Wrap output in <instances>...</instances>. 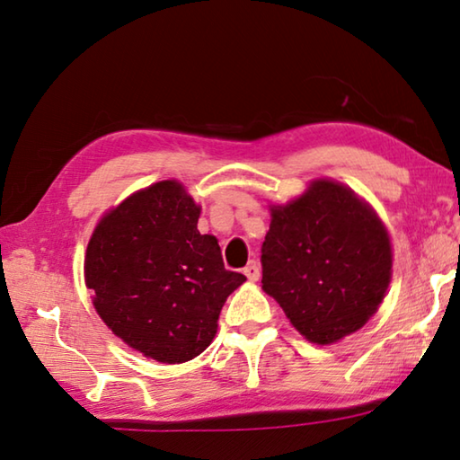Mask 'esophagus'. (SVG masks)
Returning a JSON list of instances; mask_svg holds the SVG:
<instances>
[{
    "mask_svg": "<svg viewBox=\"0 0 460 460\" xmlns=\"http://www.w3.org/2000/svg\"><path fill=\"white\" fill-rule=\"evenodd\" d=\"M243 273L247 275V279L249 281H257L259 279V265H257V261H249L247 265H245V270H243Z\"/></svg>",
    "mask_w": 460,
    "mask_h": 460,
    "instance_id": "1",
    "label": "esophagus"
}]
</instances>
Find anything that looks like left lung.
I'll return each mask as SVG.
<instances>
[{"label":"left lung","instance_id":"obj_1","mask_svg":"<svg viewBox=\"0 0 460 460\" xmlns=\"http://www.w3.org/2000/svg\"><path fill=\"white\" fill-rule=\"evenodd\" d=\"M263 291L314 344L349 336L378 310L392 278V245L378 215L352 189L314 181L271 207L261 247Z\"/></svg>","mask_w":460,"mask_h":460}]
</instances>
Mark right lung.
Segmentation results:
<instances>
[{"instance_id": "1", "label": "right lung", "mask_w": 460, "mask_h": 460, "mask_svg": "<svg viewBox=\"0 0 460 460\" xmlns=\"http://www.w3.org/2000/svg\"><path fill=\"white\" fill-rule=\"evenodd\" d=\"M201 207L177 181L155 182L106 213L84 259L98 315L156 362L193 360L211 344L227 297L247 278L197 229Z\"/></svg>"}]
</instances>
